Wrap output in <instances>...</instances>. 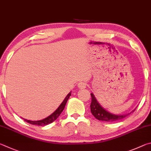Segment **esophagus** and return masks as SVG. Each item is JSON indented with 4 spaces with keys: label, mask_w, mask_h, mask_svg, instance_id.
I'll return each instance as SVG.
<instances>
[{
    "label": "esophagus",
    "mask_w": 151,
    "mask_h": 151,
    "mask_svg": "<svg viewBox=\"0 0 151 151\" xmlns=\"http://www.w3.org/2000/svg\"><path fill=\"white\" fill-rule=\"evenodd\" d=\"M87 86V83L86 82H80L78 83V87L79 89H85Z\"/></svg>",
    "instance_id": "34e87169"
}]
</instances>
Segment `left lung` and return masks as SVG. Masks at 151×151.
Listing matches in <instances>:
<instances>
[{"label": "left lung", "mask_w": 151, "mask_h": 151, "mask_svg": "<svg viewBox=\"0 0 151 151\" xmlns=\"http://www.w3.org/2000/svg\"><path fill=\"white\" fill-rule=\"evenodd\" d=\"M91 103L90 105L91 112L97 119L101 121H106V122H114V121H119L122 119L127 117L129 115L134 111L135 109H133L130 113L124 115H116L110 113L105 109H104L101 105L97 101L93 93H91Z\"/></svg>", "instance_id": "obj_1"}]
</instances>
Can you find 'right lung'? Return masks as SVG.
I'll return each mask as SVG.
<instances>
[{
	"label": "right lung",
	"instance_id": "obj_1",
	"mask_svg": "<svg viewBox=\"0 0 151 151\" xmlns=\"http://www.w3.org/2000/svg\"><path fill=\"white\" fill-rule=\"evenodd\" d=\"M70 96H71V92H70V93L67 95V96L65 97V98L62 101V104L60 105V106L58 107V109L55 110L54 113H52L51 115H49L48 117L44 119L39 120V121H30V120L25 119H23L26 122L32 124V125H38V126H45V125H48L50 123H52V122H54V121L58 117H59L61 114V113H62L63 111V110L64 109L66 103H67L69 97H70Z\"/></svg>",
	"mask_w": 151,
	"mask_h": 151
}]
</instances>
